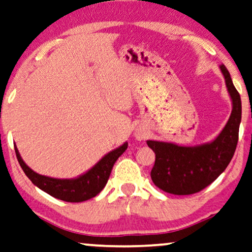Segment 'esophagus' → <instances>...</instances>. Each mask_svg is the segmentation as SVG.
Segmentation results:
<instances>
[{
    "instance_id": "obj_1",
    "label": "esophagus",
    "mask_w": 252,
    "mask_h": 252,
    "mask_svg": "<svg viewBox=\"0 0 252 252\" xmlns=\"http://www.w3.org/2000/svg\"><path fill=\"white\" fill-rule=\"evenodd\" d=\"M134 136H135L136 140H143L146 138V132L143 129H136L135 133H134Z\"/></svg>"
}]
</instances>
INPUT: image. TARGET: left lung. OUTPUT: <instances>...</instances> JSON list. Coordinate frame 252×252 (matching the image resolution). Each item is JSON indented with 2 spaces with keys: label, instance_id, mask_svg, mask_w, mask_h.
<instances>
[{
  "label": "left lung",
  "instance_id": "8db88e82",
  "mask_svg": "<svg viewBox=\"0 0 252 252\" xmlns=\"http://www.w3.org/2000/svg\"><path fill=\"white\" fill-rule=\"evenodd\" d=\"M221 73L231 99V113L220 134L210 142L197 146H179L172 142L148 140L155 153L152 181L164 192L177 195L193 194L213 183L233 158L238 141L242 118L241 96L224 64Z\"/></svg>",
  "mask_w": 252,
  "mask_h": 252
}]
</instances>
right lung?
<instances>
[{
	"label": "right lung",
	"mask_w": 252,
	"mask_h": 252,
	"mask_svg": "<svg viewBox=\"0 0 252 252\" xmlns=\"http://www.w3.org/2000/svg\"><path fill=\"white\" fill-rule=\"evenodd\" d=\"M127 146L128 143L125 142L118 148L111 150L87 172L70 179H60L39 175L23 161L17 147H15V152L23 171L37 188L60 200L81 202L96 197L105 188L114 163L127 149Z\"/></svg>",
	"instance_id": "1"
}]
</instances>
